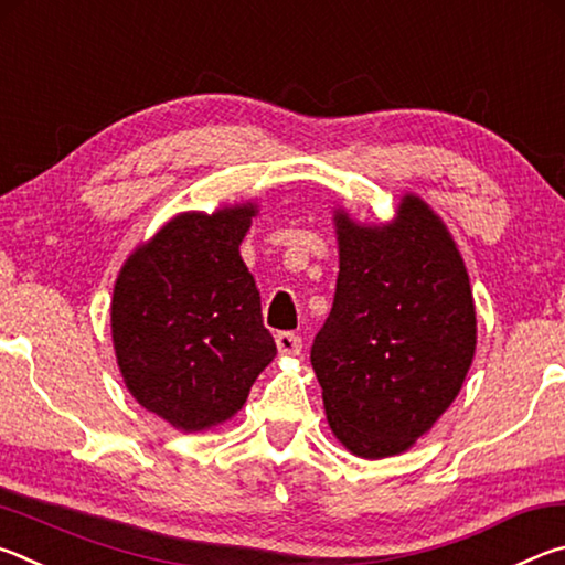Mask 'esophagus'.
Here are the masks:
<instances>
[{
  "instance_id": "34e87169",
  "label": "esophagus",
  "mask_w": 565,
  "mask_h": 565,
  "mask_svg": "<svg viewBox=\"0 0 565 565\" xmlns=\"http://www.w3.org/2000/svg\"><path fill=\"white\" fill-rule=\"evenodd\" d=\"M276 349H279L281 356H299L301 339L291 331H281V333H276Z\"/></svg>"
}]
</instances>
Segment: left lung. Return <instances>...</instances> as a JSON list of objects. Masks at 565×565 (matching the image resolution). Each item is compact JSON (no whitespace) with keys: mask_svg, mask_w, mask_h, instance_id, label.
Listing matches in <instances>:
<instances>
[{"mask_svg":"<svg viewBox=\"0 0 565 565\" xmlns=\"http://www.w3.org/2000/svg\"><path fill=\"white\" fill-rule=\"evenodd\" d=\"M339 279L311 347L333 436L361 458L408 451L454 404L476 353L466 264L431 206L404 194L391 224L333 209Z\"/></svg>","mask_w":565,"mask_h":565,"instance_id":"1","label":"left lung"}]
</instances>
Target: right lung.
<instances>
[{"instance_id":"obj_1","label":"right lung","mask_w":565,"mask_h":565,"mask_svg":"<svg viewBox=\"0 0 565 565\" xmlns=\"http://www.w3.org/2000/svg\"><path fill=\"white\" fill-rule=\"evenodd\" d=\"M254 202L184 212L124 262L111 341L124 384L177 431H206L246 404L276 356L262 296L238 254Z\"/></svg>"}]
</instances>
